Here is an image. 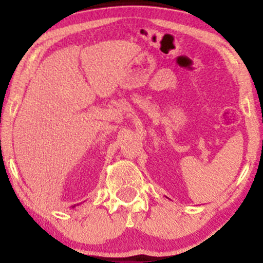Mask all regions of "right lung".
Masks as SVG:
<instances>
[{"label":"right lung","mask_w":263,"mask_h":263,"mask_svg":"<svg viewBox=\"0 0 263 263\" xmlns=\"http://www.w3.org/2000/svg\"><path fill=\"white\" fill-rule=\"evenodd\" d=\"M78 205H79V204H75V205H73V206H71V209H73V208H75V206H78Z\"/></svg>","instance_id":"obj_1"}]
</instances>
